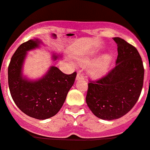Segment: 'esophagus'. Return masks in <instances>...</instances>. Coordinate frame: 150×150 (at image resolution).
Returning a JSON list of instances; mask_svg holds the SVG:
<instances>
[{
	"mask_svg": "<svg viewBox=\"0 0 150 150\" xmlns=\"http://www.w3.org/2000/svg\"><path fill=\"white\" fill-rule=\"evenodd\" d=\"M84 79V75L82 74L81 73V72H79V73L77 74V76H76V81H79V80H83Z\"/></svg>",
	"mask_w": 150,
	"mask_h": 150,
	"instance_id": "34e87169",
	"label": "esophagus"
}]
</instances>
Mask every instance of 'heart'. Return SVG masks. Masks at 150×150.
Returning <instances> with one entry per match:
<instances>
[{"label": "heart", "mask_w": 150, "mask_h": 150, "mask_svg": "<svg viewBox=\"0 0 150 150\" xmlns=\"http://www.w3.org/2000/svg\"><path fill=\"white\" fill-rule=\"evenodd\" d=\"M98 57V54L93 53L89 57L81 59V62L83 65L90 64L95 59H97L88 69V74L93 79H99L100 77L103 76L108 71L112 62L111 56L109 54H104L97 59Z\"/></svg>", "instance_id": "1"}]
</instances>
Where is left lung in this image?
<instances>
[{"instance_id": "1", "label": "left lung", "mask_w": 150, "mask_h": 150, "mask_svg": "<svg viewBox=\"0 0 150 150\" xmlns=\"http://www.w3.org/2000/svg\"><path fill=\"white\" fill-rule=\"evenodd\" d=\"M116 65L103 79L88 84L86 103L91 112L103 120L124 116L134 107L144 84V69L137 50L120 38Z\"/></svg>"}]
</instances>
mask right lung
<instances>
[{
    "mask_svg": "<svg viewBox=\"0 0 150 150\" xmlns=\"http://www.w3.org/2000/svg\"><path fill=\"white\" fill-rule=\"evenodd\" d=\"M41 40L34 38L17 48L9 65L8 84L11 97L21 111L32 118L44 120L60 110L75 82L76 72L66 75L52 66L39 79H31L25 75L23 66L27 53L41 47ZM61 57V54L52 53L54 61Z\"/></svg>",
    "mask_w": 150,
    "mask_h": 150,
    "instance_id": "1",
    "label": "right lung"
}]
</instances>
